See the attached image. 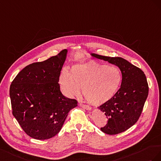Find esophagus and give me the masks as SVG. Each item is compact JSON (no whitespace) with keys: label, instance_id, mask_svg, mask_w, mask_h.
Returning <instances> with one entry per match:
<instances>
[{"label":"esophagus","instance_id":"34e87169","mask_svg":"<svg viewBox=\"0 0 161 161\" xmlns=\"http://www.w3.org/2000/svg\"><path fill=\"white\" fill-rule=\"evenodd\" d=\"M80 105L81 107H82V108H84V109L88 110V111H91V110H92V108L88 106V105H86V104H82V103H80Z\"/></svg>","mask_w":161,"mask_h":161}]
</instances>
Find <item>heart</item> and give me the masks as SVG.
<instances>
[{
    "label": "heart",
    "instance_id": "obj_1",
    "mask_svg": "<svg viewBox=\"0 0 161 161\" xmlns=\"http://www.w3.org/2000/svg\"><path fill=\"white\" fill-rule=\"evenodd\" d=\"M121 80V73L117 67L90 61L73 65L69 73L63 71L59 84L67 97L77 96L81 88L82 94L88 102L101 105L114 97Z\"/></svg>",
    "mask_w": 161,
    "mask_h": 161
}]
</instances>
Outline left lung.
<instances>
[{
    "instance_id": "obj_1",
    "label": "left lung",
    "mask_w": 161,
    "mask_h": 161,
    "mask_svg": "<svg viewBox=\"0 0 161 161\" xmlns=\"http://www.w3.org/2000/svg\"><path fill=\"white\" fill-rule=\"evenodd\" d=\"M117 66L122 74L120 88L114 97L98 107L108 119L107 123L100 130L108 135L126 131L138 120L148 94L146 75L140 68L121 57H110L91 54Z\"/></svg>"
}]
</instances>
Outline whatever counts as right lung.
<instances>
[{"label": "right lung", "mask_w": 161, "mask_h": 161, "mask_svg": "<svg viewBox=\"0 0 161 161\" xmlns=\"http://www.w3.org/2000/svg\"><path fill=\"white\" fill-rule=\"evenodd\" d=\"M64 49L56 56L31 63L18 73L10 86L12 113L26 134L47 140L60 131L77 101L64 96L58 84L67 57Z\"/></svg>", "instance_id": "add662e5"}]
</instances>
